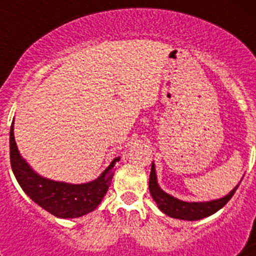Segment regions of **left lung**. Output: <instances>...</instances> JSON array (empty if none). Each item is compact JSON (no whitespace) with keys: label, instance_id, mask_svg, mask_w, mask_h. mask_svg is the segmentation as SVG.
<instances>
[{"label":"left lung","instance_id":"8db88e82","mask_svg":"<svg viewBox=\"0 0 256 256\" xmlns=\"http://www.w3.org/2000/svg\"><path fill=\"white\" fill-rule=\"evenodd\" d=\"M238 186L234 187L227 196L218 198V200L206 201V202H186V201H180L178 198H173V196L168 195V194H165L160 188L159 184H158V180H156L154 162L151 165L150 180H148L150 194L156 204H158V206H159V209L164 214L172 216V218L183 219V220H198V219L206 218V216L216 212L232 198Z\"/></svg>","mask_w":256,"mask_h":256}]
</instances>
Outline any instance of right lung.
<instances>
[{"instance_id": "right-lung-1", "label": "right lung", "mask_w": 256, "mask_h": 256, "mask_svg": "<svg viewBox=\"0 0 256 256\" xmlns=\"http://www.w3.org/2000/svg\"><path fill=\"white\" fill-rule=\"evenodd\" d=\"M115 162L97 180L83 184H70L42 178L26 162L18 151L14 137V122L10 128V162L20 187L36 204L58 218H78L100 205L106 195L112 176Z\"/></svg>"}]
</instances>
